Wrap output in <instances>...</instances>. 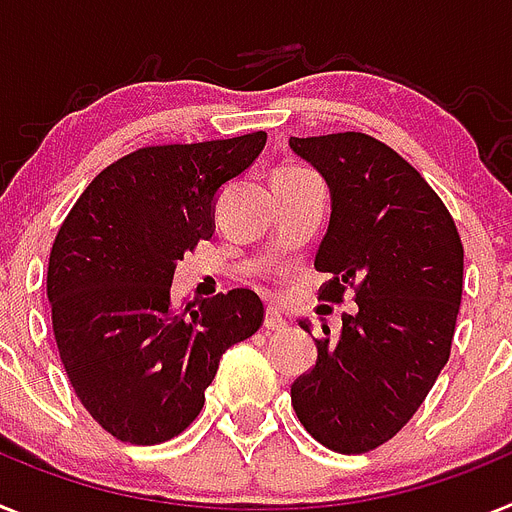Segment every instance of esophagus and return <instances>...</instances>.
Returning <instances> with one entry per match:
<instances>
[{"label":"esophagus","instance_id":"34e87169","mask_svg":"<svg viewBox=\"0 0 512 512\" xmlns=\"http://www.w3.org/2000/svg\"><path fill=\"white\" fill-rule=\"evenodd\" d=\"M264 329L266 331H285L287 329V321L282 318L277 308H266V316H264Z\"/></svg>","mask_w":512,"mask_h":512}]
</instances>
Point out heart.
I'll use <instances>...</instances> for the list:
<instances>
[{
    "mask_svg": "<svg viewBox=\"0 0 512 512\" xmlns=\"http://www.w3.org/2000/svg\"><path fill=\"white\" fill-rule=\"evenodd\" d=\"M279 170H303V168H298V165H285V168H279Z\"/></svg>",
    "mask_w": 512,
    "mask_h": 512,
    "instance_id": "obj_1",
    "label": "heart"
}]
</instances>
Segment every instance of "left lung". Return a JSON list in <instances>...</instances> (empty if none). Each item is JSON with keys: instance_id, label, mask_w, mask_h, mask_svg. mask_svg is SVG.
<instances>
[{"instance_id": "8db88e82", "label": "left lung", "mask_w": 512, "mask_h": 512, "mask_svg": "<svg viewBox=\"0 0 512 512\" xmlns=\"http://www.w3.org/2000/svg\"><path fill=\"white\" fill-rule=\"evenodd\" d=\"M295 155L331 191V220L316 253L331 274L321 298L357 313L331 339L323 326L313 370L290 396L305 430L336 453H368L414 417L451 355L464 246L430 183L388 144L360 134L290 137ZM310 334V323L300 321Z\"/></svg>"}]
</instances>
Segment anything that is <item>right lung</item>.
<instances>
[{
	"label": "right lung",
	"instance_id": "right-lung-1",
	"mask_svg": "<svg viewBox=\"0 0 512 512\" xmlns=\"http://www.w3.org/2000/svg\"><path fill=\"white\" fill-rule=\"evenodd\" d=\"M266 134L142 147L100 170L56 233L46 292L77 399L113 438L155 445L199 417L225 349L259 331L251 290L191 300L170 285L183 253L214 233V202Z\"/></svg>",
	"mask_w": 512,
	"mask_h": 512
}]
</instances>
